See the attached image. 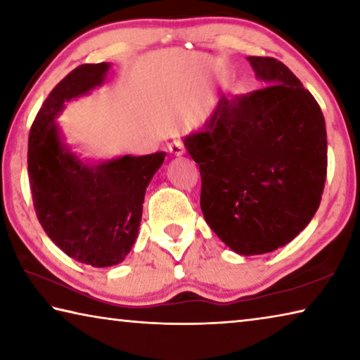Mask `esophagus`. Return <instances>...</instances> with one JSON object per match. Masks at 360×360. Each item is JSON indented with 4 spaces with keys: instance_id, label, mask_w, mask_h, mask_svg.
Masks as SVG:
<instances>
[{
    "instance_id": "1",
    "label": "esophagus",
    "mask_w": 360,
    "mask_h": 360,
    "mask_svg": "<svg viewBox=\"0 0 360 360\" xmlns=\"http://www.w3.org/2000/svg\"><path fill=\"white\" fill-rule=\"evenodd\" d=\"M168 149H169V152H172V154L178 155V157L186 154V146H184V143L181 141V139H174V141L168 146Z\"/></svg>"
}]
</instances>
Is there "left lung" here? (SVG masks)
<instances>
[{
  "label": "left lung",
  "mask_w": 360,
  "mask_h": 360,
  "mask_svg": "<svg viewBox=\"0 0 360 360\" xmlns=\"http://www.w3.org/2000/svg\"><path fill=\"white\" fill-rule=\"evenodd\" d=\"M248 62L264 89L222 96L184 146L200 165L206 224L231 251L257 255L288 245L318 211L327 133L318 101L288 66Z\"/></svg>",
  "instance_id": "obj_1"
}]
</instances>
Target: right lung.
Segmentation results:
<instances>
[{
	"mask_svg": "<svg viewBox=\"0 0 360 360\" xmlns=\"http://www.w3.org/2000/svg\"><path fill=\"white\" fill-rule=\"evenodd\" d=\"M111 63H87L57 84L28 139V176L39 224L62 251L96 268L124 262L141 224L146 187L165 152L87 160L65 143L57 117L66 103L106 81Z\"/></svg>",
	"mask_w": 360,
	"mask_h": 360,
	"instance_id": "add662e5",
	"label": "right lung"
}]
</instances>
